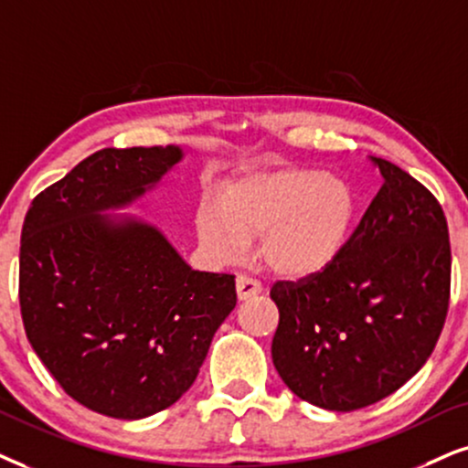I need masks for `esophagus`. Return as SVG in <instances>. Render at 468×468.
Instances as JSON below:
<instances>
[{
	"label": "esophagus",
	"mask_w": 468,
	"mask_h": 468,
	"mask_svg": "<svg viewBox=\"0 0 468 468\" xmlns=\"http://www.w3.org/2000/svg\"><path fill=\"white\" fill-rule=\"evenodd\" d=\"M235 287H238V298L239 300H250L254 295H259L263 292L261 282L254 281V278L246 276V274H239L238 281H235Z\"/></svg>",
	"instance_id": "1"
}]
</instances>
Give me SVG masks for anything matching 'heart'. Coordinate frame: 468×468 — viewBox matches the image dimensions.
<instances>
[{"label": "heart", "mask_w": 468, "mask_h": 468, "mask_svg": "<svg viewBox=\"0 0 468 468\" xmlns=\"http://www.w3.org/2000/svg\"><path fill=\"white\" fill-rule=\"evenodd\" d=\"M352 222L350 187L306 168L230 176L194 216L200 248L211 261H239L259 235L265 268L287 278L326 270L346 246Z\"/></svg>", "instance_id": "heart-1"}]
</instances>
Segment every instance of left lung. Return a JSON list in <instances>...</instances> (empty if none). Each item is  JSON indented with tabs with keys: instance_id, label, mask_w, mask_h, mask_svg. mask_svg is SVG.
<instances>
[{
	"instance_id": "8db88e82",
	"label": "left lung",
	"mask_w": 468,
	"mask_h": 468,
	"mask_svg": "<svg viewBox=\"0 0 468 468\" xmlns=\"http://www.w3.org/2000/svg\"><path fill=\"white\" fill-rule=\"evenodd\" d=\"M382 187L339 257L315 276L278 281L271 360L292 393L350 412L398 391L430 358L452 285L447 220L428 187L371 157Z\"/></svg>"
}]
</instances>
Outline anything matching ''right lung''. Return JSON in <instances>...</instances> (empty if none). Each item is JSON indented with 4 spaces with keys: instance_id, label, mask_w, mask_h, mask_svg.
I'll return each instance as SVG.
<instances>
[{
    "instance_id": "add662e5",
    "label": "right lung",
    "mask_w": 468,
    "mask_h": 468,
    "mask_svg": "<svg viewBox=\"0 0 468 468\" xmlns=\"http://www.w3.org/2000/svg\"><path fill=\"white\" fill-rule=\"evenodd\" d=\"M181 157L179 146L92 153L23 222L26 335L64 393L99 415L133 421L173 406L238 304L233 274L192 270L157 227L105 216Z\"/></svg>"
}]
</instances>
